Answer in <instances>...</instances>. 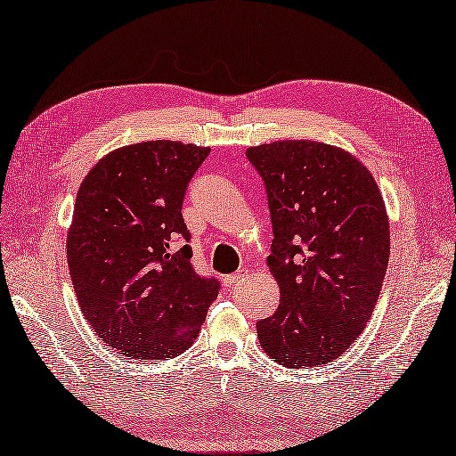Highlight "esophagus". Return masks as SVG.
Instances as JSON below:
<instances>
[{
    "instance_id": "obj_1",
    "label": "esophagus",
    "mask_w": 456,
    "mask_h": 456,
    "mask_svg": "<svg viewBox=\"0 0 456 456\" xmlns=\"http://www.w3.org/2000/svg\"><path fill=\"white\" fill-rule=\"evenodd\" d=\"M245 276H247V270H239V273H235V274L225 276V280H223V284H225L227 289H233V288H237L240 282H243Z\"/></svg>"
}]
</instances>
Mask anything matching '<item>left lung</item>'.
Instances as JSON below:
<instances>
[{"label":"left lung","mask_w":456,"mask_h":456,"mask_svg":"<svg viewBox=\"0 0 456 456\" xmlns=\"http://www.w3.org/2000/svg\"><path fill=\"white\" fill-rule=\"evenodd\" d=\"M247 159L266 186L280 286L278 309L256 322L260 346L286 366L327 364L380 296L390 256L382 193L362 162L325 142L274 141Z\"/></svg>","instance_id":"8db88e82"}]
</instances>
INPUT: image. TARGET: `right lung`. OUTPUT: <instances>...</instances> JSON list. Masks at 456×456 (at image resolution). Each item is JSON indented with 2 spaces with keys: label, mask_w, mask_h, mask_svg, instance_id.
Here are the masks:
<instances>
[{
  "label": "right lung",
  "mask_w": 456,
  "mask_h": 456,
  "mask_svg": "<svg viewBox=\"0 0 456 456\" xmlns=\"http://www.w3.org/2000/svg\"><path fill=\"white\" fill-rule=\"evenodd\" d=\"M208 147L144 141L103 157L76 196L66 256L84 317L121 356L190 348L219 280L191 266L182 201ZM182 238V248L174 246Z\"/></svg>",
  "instance_id": "1"
}]
</instances>
